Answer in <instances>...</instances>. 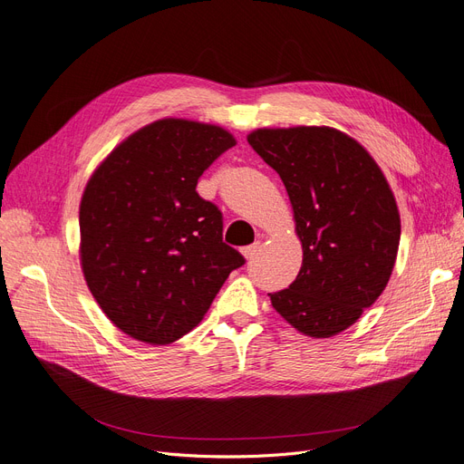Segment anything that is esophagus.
I'll return each mask as SVG.
<instances>
[{
    "label": "esophagus",
    "mask_w": 464,
    "mask_h": 464,
    "mask_svg": "<svg viewBox=\"0 0 464 464\" xmlns=\"http://www.w3.org/2000/svg\"><path fill=\"white\" fill-rule=\"evenodd\" d=\"M258 251H261V244H258V242L242 249V253H244V256L247 258V261H251V258H255V256L258 255Z\"/></svg>",
    "instance_id": "34e87169"
}]
</instances>
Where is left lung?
Returning a JSON list of instances; mask_svg holds the SVG:
<instances>
[{
  "label": "left lung",
  "instance_id": "left-lung-1",
  "mask_svg": "<svg viewBox=\"0 0 464 464\" xmlns=\"http://www.w3.org/2000/svg\"><path fill=\"white\" fill-rule=\"evenodd\" d=\"M247 142L280 175L303 244L295 282L268 293L296 331L327 339L384 291L400 246L394 194L365 148L333 127L256 129Z\"/></svg>",
  "mask_w": 464,
  "mask_h": 464
}]
</instances>
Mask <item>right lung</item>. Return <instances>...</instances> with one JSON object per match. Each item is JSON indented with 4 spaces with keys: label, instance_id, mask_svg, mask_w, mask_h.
Returning a JSON list of instances; mask_svg holds the SVG:
<instances>
[{
    "label": "right lung",
    "instance_id": "1",
    "mask_svg": "<svg viewBox=\"0 0 464 464\" xmlns=\"http://www.w3.org/2000/svg\"><path fill=\"white\" fill-rule=\"evenodd\" d=\"M236 139L218 125L165 118L118 144L80 206L89 291L118 329L169 344L206 316L246 258L222 242V213L198 179Z\"/></svg>",
    "mask_w": 464,
    "mask_h": 464
}]
</instances>
